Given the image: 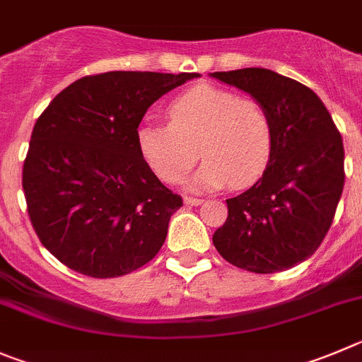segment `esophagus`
<instances>
[{"instance_id": "esophagus-1", "label": "esophagus", "mask_w": 362, "mask_h": 362, "mask_svg": "<svg viewBox=\"0 0 362 362\" xmlns=\"http://www.w3.org/2000/svg\"><path fill=\"white\" fill-rule=\"evenodd\" d=\"M203 197H192V195H185V204L188 206H199V204L203 203Z\"/></svg>"}]
</instances>
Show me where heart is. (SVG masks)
Listing matches in <instances>:
<instances>
[{
	"instance_id": "obj_1",
	"label": "heart",
	"mask_w": 362,
	"mask_h": 362,
	"mask_svg": "<svg viewBox=\"0 0 362 362\" xmlns=\"http://www.w3.org/2000/svg\"><path fill=\"white\" fill-rule=\"evenodd\" d=\"M167 115L168 124H144L136 132L141 156L165 183H179L199 154L197 188H250L273 163L274 120L253 98L201 84L174 98Z\"/></svg>"
}]
</instances>
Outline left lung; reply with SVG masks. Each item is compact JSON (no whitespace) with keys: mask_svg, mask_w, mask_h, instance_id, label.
<instances>
[{"mask_svg":"<svg viewBox=\"0 0 362 362\" xmlns=\"http://www.w3.org/2000/svg\"><path fill=\"white\" fill-rule=\"evenodd\" d=\"M211 77L250 93L276 127L273 163L250 190L226 199L214 246L251 273L291 269L316 253L336 215L344 187L341 132L316 93L293 78L264 68Z\"/></svg>","mask_w":362,"mask_h":362,"instance_id":"left-lung-1","label":"left lung"}]
</instances>
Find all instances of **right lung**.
<instances>
[{"label": "right lung", "instance_id": "obj_1", "mask_svg": "<svg viewBox=\"0 0 362 362\" xmlns=\"http://www.w3.org/2000/svg\"><path fill=\"white\" fill-rule=\"evenodd\" d=\"M199 73L88 75L41 112L23 165L32 226L59 262L91 278L124 276L158 255L183 206L141 156L147 109Z\"/></svg>", "mask_w": 362, "mask_h": 362}]
</instances>
